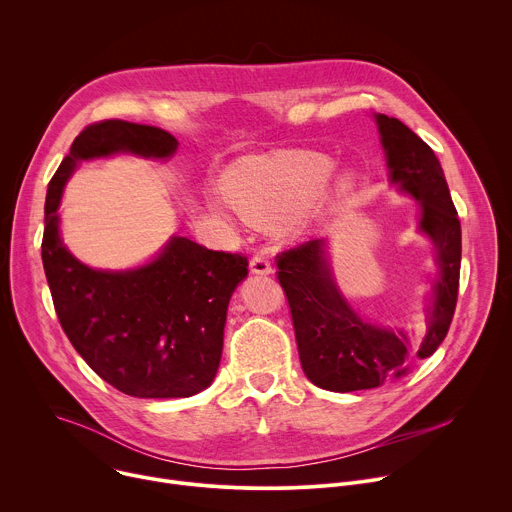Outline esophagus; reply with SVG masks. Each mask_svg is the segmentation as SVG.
I'll list each match as a JSON object with an SVG mask.
<instances>
[{
  "instance_id": "esophagus-1",
  "label": "esophagus",
  "mask_w": 512,
  "mask_h": 512,
  "mask_svg": "<svg viewBox=\"0 0 512 512\" xmlns=\"http://www.w3.org/2000/svg\"><path fill=\"white\" fill-rule=\"evenodd\" d=\"M249 267H251V271L257 273V275H269V273H271V263H269V259H267L265 255H261V253L255 255V257H251Z\"/></svg>"
}]
</instances>
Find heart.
<instances>
[{
	"label": "heart",
	"mask_w": 512,
	"mask_h": 512,
	"mask_svg": "<svg viewBox=\"0 0 512 512\" xmlns=\"http://www.w3.org/2000/svg\"><path fill=\"white\" fill-rule=\"evenodd\" d=\"M332 172L334 162L318 152L251 156L225 174L223 194L249 223L300 239L354 194L352 174H340L322 191Z\"/></svg>",
	"instance_id": "heart-1"
}]
</instances>
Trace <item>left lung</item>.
Instances as JSON below:
<instances>
[{
    "label": "left lung",
    "mask_w": 512,
    "mask_h": 512,
    "mask_svg": "<svg viewBox=\"0 0 512 512\" xmlns=\"http://www.w3.org/2000/svg\"><path fill=\"white\" fill-rule=\"evenodd\" d=\"M391 182L421 204L419 231L435 245L440 273L427 306V328L415 356L427 358L450 330L460 287L462 229L450 188L429 145L395 117L375 115ZM277 279L294 322L306 377L326 391L350 393L399 381L409 373V340L401 330L358 318L342 298L314 239L277 255Z\"/></svg>",
    "instance_id": "8db88e82"
}]
</instances>
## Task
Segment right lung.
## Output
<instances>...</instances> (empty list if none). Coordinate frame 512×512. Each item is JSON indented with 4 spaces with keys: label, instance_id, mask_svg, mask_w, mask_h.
<instances>
[{
    "label": "right lung",
    "instance_id": "add662e5",
    "mask_svg": "<svg viewBox=\"0 0 512 512\" xmlns=\"http://www.w3.org/2000/svg\"><path fill=\"white\" fill-rule=\"evenodd\" d=\"M176 148L178 139L160 127L121 119L87 125L52 176L44 206L42 263L60 326L103 381L139 399L190 397L212 383L229 300L249 261L172 237L148 265L99 271L60 241L58 206L85 160L119 152L166 160Z\"/></svg>",
    "mask_w": 512,
    "mask_h": 512
}]
</instances>
